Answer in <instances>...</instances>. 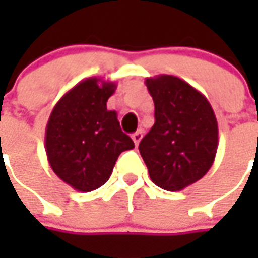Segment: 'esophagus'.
<instances>
[{
	"label": "esophagus",
	"instance_id": "1",
	"mask_svg": "<svg viewBox=\"0 0 258 258\" xmlns=\"http://www.w3.org/2000/svg\"><path fill=\"white\" fill-rule=\"evenodd\" d=\"M132 139H134L135 145H139L141 139H142V131H138V132H135V134L132 135Z\"/></svg>",
	"mask_w": 258,
	"mask_h": 258
}]
</instances>
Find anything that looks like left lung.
<instances>
[{
	"instance_id": "1",
	"label": "left lung",
	"mask_w": 258,
	"mask_h": 258,
	"mask_svg": "<svg viewBox=\"0 0 258 258\" xmlns=\"http://www.w3.org/2000/svg\"><path fill=\"white\" fill-rule=\"evenodd\" d=\"M155 104V123L139 152L155 185L181 191L213 166L218 124L207 97L185 80L169 75L146 79Z\"/></svg>"
}]
</instances>
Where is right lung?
<instances>
[{
  "instance_id": "1",
  "label": "right lung",
  "mask_w": 258,
  "mask_h": 258,
  "mask_svg": "<svg viewBox=\"0 0 258 258\" xmlns=\"http://www.w3.org/2000/svg\"><path fill=\"white\" fill-rule=\"evenodd\" d=\"M116 83L89 77L57 102L45 127V154L54 173L80 192L100 188L134 141L122 132L107 99Z\"/></svg>"
}]
</instances>
